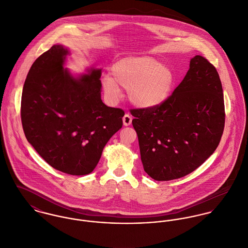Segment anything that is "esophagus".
<instances>
[{"mask_svg":"<svg viewBox=\"0 0 248 248\" xmlns=\"http://www.w3.org/2000/svg\"><path fill=\"white\" fill-rule=\"evenodd\" d=\"M132 120H133V117H132L129 113H126V114L123 116V124H124V126H129V125H131Z\"/></svg>","mask_w":248,"mask_h":248,"instance_id":"obj_1","label":"esophagus"}]
</instances>
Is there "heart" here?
<instances>
[{
    "instance_id": "b5f03b06",
    "label": "heart",
    "mask_w": 248,
    "mask_h": 248,
    "mask_svg": "<svg viewBox=\"0 0 248 248\" xmlns=\"http://www.w3.org/2000/svg\"><path fill=\"white\" fill-rule=\"evenodd\" d=\"M111 75L103 78V87L108 96L116 98L120 89L128 91L136 106L152 108L161 105L170 96L176 83L173 71L149 56L127 57L116 62Z\"/></svg>"
}]
</instances>
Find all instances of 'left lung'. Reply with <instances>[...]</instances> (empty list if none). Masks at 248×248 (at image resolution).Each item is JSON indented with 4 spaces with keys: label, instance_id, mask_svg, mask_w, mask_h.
<instances>
[{
    "label": "left lung",
    "instance_id": "left-lung-1",
    "mask_svg": "<svg viewBox=\"0 0 248 248\" xmlns=\"http://www.w3.org/2000/svg\"><path fill=\"white\" fill-rule=\"evenodd\" d=\"M130 111L144 171L157 181L185 177L212 155L223 134L225 110L219 75L206 58L196 55L164 103Z\"/></svg>",
    "mask_w": 248,
    "mask_h": 248
}]
</instances>
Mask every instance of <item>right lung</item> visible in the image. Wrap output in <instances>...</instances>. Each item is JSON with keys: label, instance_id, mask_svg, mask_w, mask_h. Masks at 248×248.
Here are the masks:
<instances>
[{"label": "right lung", "instance_id": "obj_1", "mask_svg": "<svg viewBox=\"0 0 248 248\" xmlns=\"http://www.w3.org/2000/svg\"><path fill=\"white\" fill-rule=\"evenodd\" d=\"M67 48L52 46L28 73L21 100L25 136L54 169L92 173L109 139L122 128L124 110L101 100V71L75 79L64 70Z\"/></svg>", "mask_w": 248, "mask_h": 248}]
</instances>
